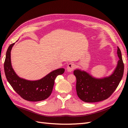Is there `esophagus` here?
<instances>
[{
  "label": "esophagus",
  "mask_w": 128,
  "mask_h": 128,
  "mask_svg": "<svg viewBox=\"0 0 128 128\" xmlns=\"http://www.w3.org/2000/svg\"><path fill=\"white\" fill-rule=\"evenodd\" d=\"M75 67H76V64L74 63H73V62L69 63L68 64V66L67 68V71L69 72H71L75 68Z\"/></svg>",
  "instance_id": "1"
}]
</instances>
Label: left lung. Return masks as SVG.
<instances>
[{"label": "left lung", "mask_w": 128, "mask_h": 128, "mask_svg": "<svg viewBox=\"0 0 128 128\" xmlns=\"http://www.w3.org/2000/svg\"><path fill=\"white\" fill-rule=\"evenodd\" d=\"M120 60L113 74L102 79L92 77L86 72L78 69L74 70L76 78V89L80 99L86 102H96L106 100L118 88L124 72V64L121 50L118 46Z\"/></svg>", "instance_id": "left-lung-1"}]
</instances>
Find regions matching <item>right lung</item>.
I'll return each mask as SVG.
<instances>
[{
	"label": "right lung",
	"mask_w": 128,
	"mask_h": 128,
	"mask_svg": "<svg viewBox=\"0 0 128 128\" xmlns=\"http://www.w3.org/2000/svg\"><path fill=\"white\" fill-rule=\"evenodd\" d=\"M14 44H10L7 49L4 62V72L7 80L14 90L24 100L39 102L47 99L52 92L56 76L64 74V69H56L38 80H28L20 78L11 65L10 51Z\"/></svg>",
	"instance_id": "add662e5"
}]
</instances>
